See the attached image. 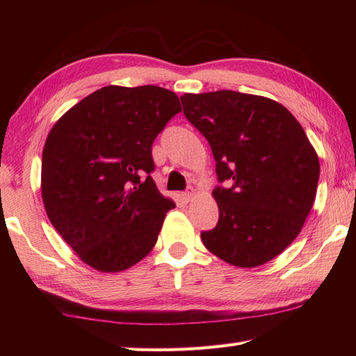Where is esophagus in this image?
<instances>
[{"mask_svg":"<svg viewBox=\"0 0 356 356\" xmlns=\"http://www.w3.org/2000/svg\"><path fill=\"white\" fill-rule=\"evenodd\" d=\"M193 195H194V194H193L191 191H185V193H182V200L186 202V203L191 202V200H193Z\"/></svg>","mask_w":356,"mask_h":356,"instance_id":"obj_1","label":"esophagus"}]
</instances>
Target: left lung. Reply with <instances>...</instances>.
Here are the masks:
<instances>
[{
	"label": "left lung",
	"mask_w": 356,
	"mask_h": 356,
	"mask_svg": "<svg viewBox=\"0 0 356 356\" xmlns=\"http://www.w3.org/2000/svg\"><path fill=\"white\" fill-rule=\"evenodd\" d=\"M186 119L216 159V228L203 245L232 266L275 259L298 236L314 205L320 162L292 113L268 97L218 90L180 96Z\"/></svg>",
	"instance_id": "1"
}]
</instances>
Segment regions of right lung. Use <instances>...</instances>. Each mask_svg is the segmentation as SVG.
Segmentation results:
<instances>
[{
	"instance_id": "obj_1",
	"label": "right lung",
	"mask_w": 356,
	"mask_h": 356,
	"mask_svg": "<svg viewBox=\"0 0 356 356\" xmlns=\"http://www.w3.org/2000/svg\"><path fill=\"white\" fill-rule=\"evenodd\" d=\"M179 111L166 88L108 86L53 125L41 166L45 213L88 266L119 272L154 248L176 205L151 177V147Z\"/></svg>"
}]
</instances>
